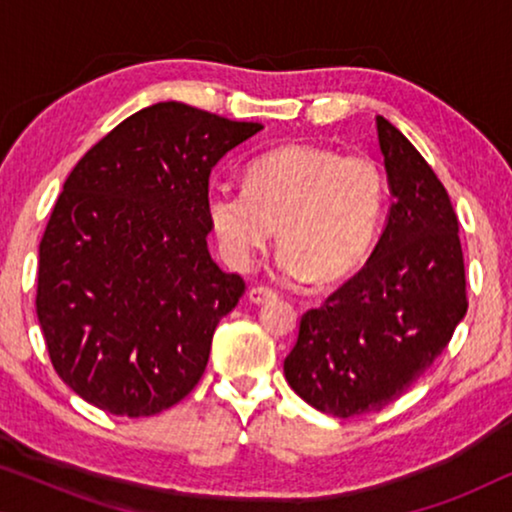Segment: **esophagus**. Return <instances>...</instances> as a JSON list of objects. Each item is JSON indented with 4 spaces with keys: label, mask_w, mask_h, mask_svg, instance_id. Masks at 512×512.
<instances>
[{
    "label": "esophagus",
    "mask_w": 512,
    "mask_h": 512,
    "mask_svg": "<svg viewBox=\"0 0 512 512\" xmlns=\"http://www.w3.org/2000/svg\"><path fill=\"white\" fill-rule=\"evenodd\" d=\"M279 293L275 289H270V286H251L249 289V300L256 305H263V303H270V300H275Z\"/></svg>",
    "instance_id": "obj_1"
}]
</instances>
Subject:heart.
Instances as JSON below:
<instances>
[{"mask_svg": "<svg viewBox=\"0 0 512 512\" xmlns=\"http://www.w3.org/2000/svg\"><path fill=\"white\" fill-rule=\"evenodd\" d=\"M384 184L366 156L289 144L251 160L244 188H214L207 214L240 268L254 263L279 226V270L293 279L338 282L366 261L380 226Z\"/></svg>", "mask_w": 512, "mask_h": 512, "instance_id": "heart-1", "label": "heart"}]
</instances>
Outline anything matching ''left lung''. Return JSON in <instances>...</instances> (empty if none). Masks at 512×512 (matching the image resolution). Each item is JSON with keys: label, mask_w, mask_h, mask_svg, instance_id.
Instances as JSON below:
<instances>
[{"label": "left lung", "mask_w": 512, "mask_h": 512, "mask_svg": "<svg viewBox=\"0 0 512 512\" xmlns=\"http://www.w3.org/2000/svg\"><path fill=\"white\" fill-rule=\"evenodd\" d=\"M394 195L366 265L300 319L286 382L326 415L356 417L394 403L443 354L468 310L459 221L415 146L377 116Z\"/></svg>", "instance_id": "obj_1"}]
</instances>
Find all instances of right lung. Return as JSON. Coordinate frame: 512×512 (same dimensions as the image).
Listing matches in <instances>:
<instances>
[{"mask_svg":"<svg viewBox=\"0 0 512 512\" xmlns=\"http://www.w3.org/2000/svg\"><path fill=\"white\" fill-rule=\"evenodd\" d=\"M261 123L146 107L69 174L39 244L37 317L55 373L121 417L191 394L244 279L207 251L212 167Z\"/></svg>","mask_w":512,"mask_h":512,"instance_id":"add662e5","label":"right lung"}]
</instances>
